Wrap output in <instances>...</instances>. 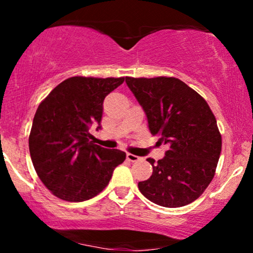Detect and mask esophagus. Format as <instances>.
<instances>
[{
  "instance_id": "esophagus-1",
  "label": "esophagus",
  "mask_w": 253,
  "mask_h": 253,
  "mask_svg": "<svg viewBox=\"0 0 253 253\" xmlns=\"http://www.w3.org/2000/svg\"><path fill=\"white\" fill-rule=\"evenodd\" d=\"M126 158H127V161L132 162V163H134V162H139L141 159L140 157H138V156H135V155H132V153H127Z\"/></svg>"
}]
</instances>
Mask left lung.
Segmentation results:
<instances>
[{
    "label": "left lung",
    "instance_id": "1",
    "mask_svg": "<svg viewBox=\"0 0 253 253\" xmlns=\"http://www.w3.org/2000/svg\"><path fill=\"white\" fill-rule=\"evenodd\" d=\"M126 83L143 107L150 132L168 145L149 179L138 183L140 193L156 205L177 208L201 196L215 175L221 134L208 103L175 77L133 78Z\"/></svg>",
    "mask_w": 253,
    "mask_h": 253
}]
</instances>
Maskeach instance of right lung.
<instances>
[{
  "label": "right lung",
  "instance_id": "1",
  "mask_svg": "<svg viewBox=\"0 0 253 253\" xmlns=\"http://www.w3.org/2000/svg\"><path fill=\"white\" fill-rule=\"evenodd\" d=\"M125 77H70L58 84L38 107L32 125L30 153L38 176L59 199L82 202L108 185L126 153L91 140L89 128H101L104 97Z\"/></svg>",
  "mask_w": 253,
  "mask_h": 253
}]
</instances>
